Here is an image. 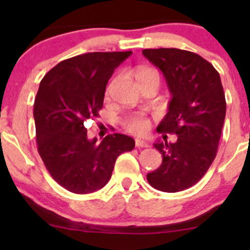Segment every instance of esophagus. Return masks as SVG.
<instances>
[{
  "instance_id": "obj_1",
  "label": "esophagus",
  "mask_w": 250,
  "mask_h": 250,
  "mask_svg": "<svg viewBox=\"0 0 250 250\" xmlns=\"http://www.w3.org/2000/svg\"><path fill=\"white\" fill-rule=\"evenodd\" d=\"M135 145H136V147H139V148H147L148 147V142L145 141V140H142V139L135 140Z\"/></svg>"
}]
</instances>
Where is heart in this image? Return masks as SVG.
Instances as JSON below:
<instances>
[{
  "instance_id": "obj_1",
  "label": "heart",
  "mask_w": 250,
  "mask_h": 250,
  "mask_svg": "<svg viewBox=\"0 0 250 250\" xmlns=\"http://www.w3.org/2000/svg\"><path fill=\"white\" fill-rule=\"evenodd\" d=\"M148 74H155V75H157L154 70L147 69V68H142V69L137 70L136 73L137 80H140L143 76L148 75ZM116 81L117 80L114 79L113 81L109 83L107 88V95H109V94L111 93V90H113ZM125 127L128 131H130V133L133 134H145L149 129V121L147 119H145L143 116H131V117H128V119L125 121Z\"/></svg>"
}]
</instances>
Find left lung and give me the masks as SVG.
I'll list each match as a JSON object with an SVG mask.
<instances>
[{
  "mask_svg": "<svg viewBox=\"0 0 250 250\" xmlns=\"http://www.w3.org/2000/svg\"><path fill=\"white\" fill-rule=\"evenodd\" d=\"M142 54L162 71L171 94L157 131L177 135L175 143H154L162 163L147 180L157 190L176 193L199 182L216 156L226 117L225 91L217 70L197 54L176 48Z\"/></svg>",
  "mask_w": 250,
  "mask_h": 250,
  "instance_id": "left-lung-1",
  "label": "left lung"
}]
</instances>
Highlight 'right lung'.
<instances>
[{
  "label": "right lung",
  "mask_w": 250,
  "mask_h": 250,
  "mask_svg": "<svg viewBox=\"0 0 250 250\" xmlns=\"http://www.w3.org/2000/svg\"><path fill=\"white\" fill-rule=\"evenodd\" d=\"M131 51L88 53L64 60L40 83L34 103L37 150L45 168L75 194L99 190L110 180L116 159L133 150L134 139L108 135L97 145L84 123L99 116L107 83Z\"/></svg>",
  "instance_id": "1"
}]
</instances>
